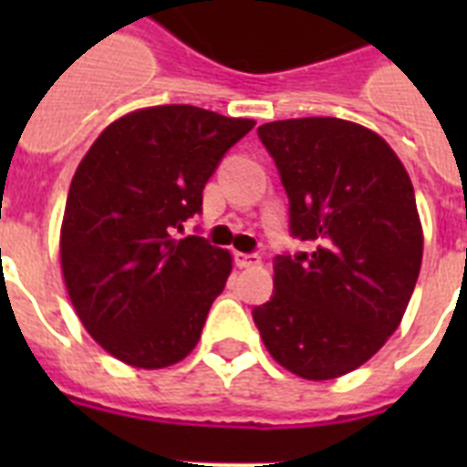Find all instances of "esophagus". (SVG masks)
Segmentation results:
<instances>
[{
	"label": "esophagus",
	"mask_w": 467,
	"mask_h": 467,
	"mask_svg": "<svg viewBox=\"0 0 467 467\" xmlns=\"http://www.w3.org/2000/svg\"><path fill=\"white\" fill-rule=\"evenodd\" d=\"M234 262H237L240 269H249V266H256V264H259V256L244 254V252H234Z\"/></svg>",
	"instance_id": "obj_1"
}]
</instances>
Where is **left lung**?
Returning <instances> with one entry per match:
<instances>
[{
	"label": "left lung",
	"instance_id": "left-lung-1",
	"mask_svg": "<svg viewBox=\"0 0 467 467\" xmlns=\"http://www.w3.org/2000/svg\"><path fill=\"white\" fill-rule=\"evenodd\" d=\"M256 133L291 201V233L315 244L276 256V293L254 310L264 347L306 380L347 376L412 298L424 252L414 186L395 150L351 120H274Z\"/></svg>",
	"mask_w": 467,
	"mask_h": 467
}]
</instances>
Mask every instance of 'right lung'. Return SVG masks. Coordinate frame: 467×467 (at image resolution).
I'll list each match as a JSON object with an SVG mask.
<instances>
[{
    "instance_id": "1",
    "label": "right lung",
    "mask_w": 467,
    "mask_h": 467,
    "mask_svg": "<svg viewBox=\"0 0 467 467\" xmlns=\"http://www.w3.org/2000/svg\"><path fill=\"white\" fill-rule=\"evenodd\" d=\"M252 128L198 106H148L106 126L79 161L60 227L62 278L84 329L119 361L167 368L201 339L233 254L176 230Z\"/></svg>"
}]
</instances>
